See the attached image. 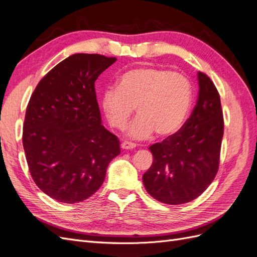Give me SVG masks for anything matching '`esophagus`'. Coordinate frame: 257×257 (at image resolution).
Listing matches in <instances>:
<instances>
[{
	"instance_id": "obj_1",
	"label": "esophagus",
	"mask_w": 257,
	"mask_h": 257,
	"mask_svg": "<svg viewBox=\"0 0 257 257\" xmlns=\"http://www.w3.org/2000/svg\"><path fill=\"white\" fill-rule=\"evenodd\" d=\"M136 147V145L134 143H130V142H123L121 144V148L124 150H130V149H134V148Z\"/></svg>"
}]
</instances>
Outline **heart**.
I'll return each mask as SVG.
<instances>
[{
    "mask_svg": "<svg viewBox=\"0 0 257 257\" xmlns=\"http://www.w3.org/2000/svg\"><path fill=\"white\" fill-rule=\"evenodd\" d=\"M192 103L189 80L181 74L157 67H139L124 74L119 87L108 88L103 94V109L108 121L119 130L125 128L130 118V137L144 141L154 132L165 137L182 126Z\"/></svg>",
    "mask_w": 257,
    "mask_h": 257,
    "instance_id": "b5f03b06",
    "label": "heart"
}]
</instances>
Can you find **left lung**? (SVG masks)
Masks as SVG:
<instances>
[{"label": "left lung", "instance_id": "8db88e82", "mask_svg": "<svg viewBox=\"0 0 257 257\" xmlns=\"http://www.w3.org/2000/svg\"><path fill=\"white\" fill-rule=\"evenodd\" d=\"M198 98L177 133L149 147L151 167L143 176L147 192L161 203L181 205L211 184L220 163L224 121L221 99L209 77L197 73Z\"/></svg>", "mask_w": 257, "mask_h": 257}]
</instances>
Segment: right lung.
<instances>
[{"label":"right lung","instance_id":"obj_1","mask_svg":"<svg viewBox=\"0 0 257 257\" xmlns=\"http://www.w3.org/2000/svg\"><path fill=\"white\" fill-rule=\"evenodd\" d=\"M115 61L73 54L38 82L30 98L22 135L29 170L38 188L59 203L92 196L120 154L118 137L102 124L94 88Z\"/></svg>","mask_w":257,"mask_h":257}]
</instances>
